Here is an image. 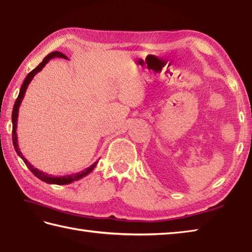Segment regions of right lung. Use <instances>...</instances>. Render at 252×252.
<instances>
[{
    "mask_svg": "<svg viewBox=\"0 0 252 252\" xmlns=\"http://www.w3.org/2000/svg\"><path fill=\"white\" fill-rule=\"evenodd\" d=\"M52 58H63V59H68V57L64 56V55L63 54V52H59V51L51 52V54H49L48 56H46L45 58H44V60H42L41 63H40L39 64H38L34 70L31 71V72L27 74V77L25 78V80H24V82H23L22 87H21V90H20V93H18V96H17V98H16L15 104H14L13 112H12V124H13L12 139H13L14 149H15L16 154L21 157L24 162H25V164L27 165V168L32 171V174H34L35 177H37L38 179L41 180V181L46 182V183L63 185V184H70V183H72L73 181H78V180L84 178L85 175H88L90 172H92L93 169L96 167V164H97L98 161H96V162H94V163L91 165V167H89V168H87L85 170L81 171V172L73 173V174H69V175H63V177H55V175H51V174H48V173H46V172H42V171H40V170H38V169L32 167L30 161H28V160L25 158V157L23 156L22 151L20 150V147H18V141H17V134H16L18 110H20V106H21V104H22L24 95H25V93H26V90H27V88H28V84L31 83L32 78H34L38 72H40V71L42 70V68H44L45 65L49 63V60L52 59Z\"/></svg>",
    "mask_w": 252,
    "mask_h": 252,
    "instance_id": "obj_1",
    "label": "right lung"
}]
</instances>
